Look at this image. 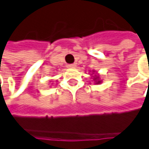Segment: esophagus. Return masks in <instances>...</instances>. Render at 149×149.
<instances>
[{
    "label": "esophagus",
    "mask_w": 149,
    "mask_h": 149,
    "mask_svg": "<svg viewBox=\"0 0 149 149\" xmlns=\"http://www.w3.org/2000/svg\"><path fill=\"white\" fill-rule=\"evenodd\" d=\"M68 67L70 68H76V64H75V63H72V64H68Z\"/></svg>",
    "instance_id": "1"
}]
</instances>
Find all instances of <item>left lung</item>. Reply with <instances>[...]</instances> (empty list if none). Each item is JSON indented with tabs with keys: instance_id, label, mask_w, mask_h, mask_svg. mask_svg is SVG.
I'll return each mask as SVG.
<instances>
[{
	"instance_id": "left-lung-1",
	"label": "left lung",
	"mask_w": 149,
	"mask_h": 149,
	"mask_svg": "<svg viewBox=\"0 0 149 149\" xmlns=\"http://www.w3.org/2000/svg\"><path fill=\"white\" fill-rule=\"evenodd\" d=\"M95 79H96V78H95ZM99 82H100V81H98V83H99Z\"/></svg>"
}]
</instances>
